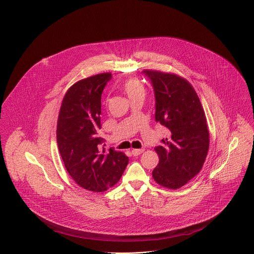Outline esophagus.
<instances>
[{
	"mask_svg": "<svg viewBox=\"0 0 254 254\" xmlns=\"http://www.w3.org/2000/svg\"><path fill=\"white\" fill-rule=\"evenodd\" d=\"M141 153H143V150H142V149H133V150H131V154H132L133 156H138V155H140Z\"/></svg>",
	"mask_w": 254,
	"mask_h": 254,
	"instance_id": "esophagus-1",
	"label": "esophagus"
}]
</instances>
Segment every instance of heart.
I'll list each match as a JSON object with an SVG mask.
<instances>
[{
	"instance_id": "b5f03b06",
	"label": "heart",
	"mask_w": 254,
	"mask_h": 254,
	"mask_svg": "<svg viewBox=\"0 0 254 254\" xmlns=\"http://www.w3.org/2000/svg\"><path fill=\"white\" fill-rule=\"evenodd\" d=\"M122 87L131 101L135 99H143L146 97V87H144V85L137 78L131 77L127 79L123 83Z\"/></svg>"
}]
</instances>
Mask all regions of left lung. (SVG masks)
<instances>
[{
    "mask_svg": "<svg viewBox=\"0 0 254 254\" xmlns=\"http://www.w3.org/2000/svg\"><path fill=\"white\" fill-rule=\"evenodd\" d=\"M156 96V122L169 129L163 146L155 148L159 164L156 182L169 189L186 185L202 169L209 150V130L200 99L191 83L177 74L143 70Z\"/></svg>",
    "mask_w": 254,
    "mask_h": 254,
    "instance_id": "obj_1",
    "label": "left lung"
}]
</instances>
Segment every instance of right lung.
Returning <instances> with one entry per match:
<instances>
[{"label":"right lung","instance_id":"add662e5","mask_svg":"<svg viewBox=\"0 0 254 254\" xmlns=\"http://www.w3.org/2000/svg\"><path fill=\"white\" fill-rule=\"evenodd\" d=\"M112 73L81 79L66 91L57 121V144L65 168L80 187L103 192L115 186L128 158L123 152L100 150L101 93Z\"/></svg>","mask_w":254,"mask_h":254}]
</instances>
